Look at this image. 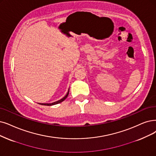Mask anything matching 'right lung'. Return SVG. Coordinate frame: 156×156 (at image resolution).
<instances>
[{
  "mask_svg": "<svg viewBox=\"0 0 156 156\" xmlns=\"http://www.w3.org/2000/svg\"><path fill=\"white\" fill-rule=\"evenodd\" d=\"M69 90H70V89L68 90V92H67V93H66V95L63 98L60 99L59 101H58L54 102H52V103H51V104H48V103H47V104H43H43H41V103H39V104L43 105H48V106H50V105H55V104H59V103H61V102H62L63 101H64L65 100L66 98V97H68V94H69Z\"/></svg>",
  "mask_w": 156,
  "mask_h": 156,
  "instance_id": "obj_1",
  "label": "right lung"
}]
</instances>
